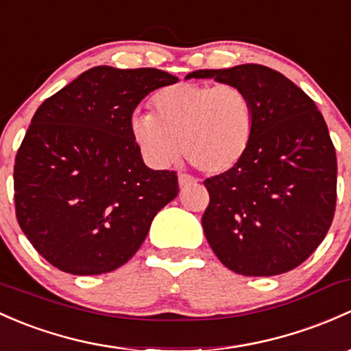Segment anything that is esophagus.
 Returning a JSON list of instances; mask_svg holds the SVG:
<instances>
[{"label": "esophagus", "mask_w": 351, "mask_h": 351, "mask_svg": "<svg viewBox=\"0 0 351 351\" xmlns=\"http://www.w3.org/2000/svg\"><path fill=\"white\" fill-rule=\"evenodd\" d=\"M178 183H180V186H182V188H186V186L193 185L195 178H193V176L186 175V173H180V175H178Z\"/></svg>", "instance_id": "obj_1"}]
</instances>
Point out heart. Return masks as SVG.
Masks as SVG:
<instances>
[{
  "label": "heart",
  "instance_id": "obj_1",
  "mask_svg": "<svg viewBox=\"0 0 351 351\" xmlns=\"http://www.w3.org/2000/svg\"><path fill=\"white\" fill-rule=\"evenodd\" d=\"M151 114L131 117V136L154 166L180 151L206 175H222L242 161L256 129L250 95L235 84H175L151 99Z\"/></svg>",
  "mask_w": 351,
  "mask_h": 351
}]
</instances>
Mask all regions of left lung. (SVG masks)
<instances>
[{"mask_svg": "<svg viewBox=\"0 0 351 351\" xmlns=\"http://www.w3.org/2000/svg\"><path fill=\"white\" fill-rule=\"evenodd\" d=\"M186 79L235 84L250 95L256 129L235 168L206 178L202 225L220 263L242 276H278L323 242L337 206V153L309 95L257 64L195 70Z\"/></svg>", "mask_w": 351, "mask_h": 351, "instance_id": "obj_1", "label": "left lung"}]
</instances>
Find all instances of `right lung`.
<instances>
[{"label": "right lung", "mask_w": 351, "mask_h": 351, "mask_svg": "<svg viewBox=\"0 0 351 351\" xmlns=\"http://www.w3.org/2000/svg\"><path fill=\"white\" fill-rule=\"evenodd\" d=\"M176 82L158 69L99 65L36 109L14 158V210L51 265L75 276L121 267L178 195L176 173L147 168L131 136L139 102Z\"/></svg>", "instance_id": "obj_1"}]
</instances>
